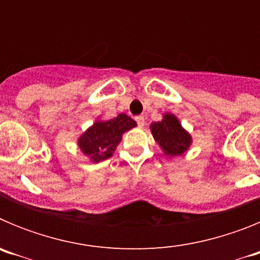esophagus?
<instances>
[{"instance_id": "1", "label": "esophagus", "mask_w": 260, "mask_h": 260, "mask_svg": "<svg viewBox=\"0 0 260 260\" xmlns=\"http://www.w3.org/2000/svg\"><path fill=\"white\" fill-rule=\"evenodd\" d=\"M135 121H137V123L139 126H143L144 125V117L143 116H138L135 117Z\"/></svg>"}]
</instances>
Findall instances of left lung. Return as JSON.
<instances>
[{
    "mask_svg": "<svg viewBox=\"0 0 260 260\" xmlns=\"http://www.w3.org/2000/svg\"><path fill=\"white\" fill-rule=\"evenodd\" d=\"M151 132L165 155H182L191 143L190 135L181 127L178 119L173 114H165L162 121L152 123Z\"/></svg>",
    "mask_w": 260,
    "mask_h": 260,
    "instance_id": "obj_1",
    "label": "left lung"
}]
</instances>
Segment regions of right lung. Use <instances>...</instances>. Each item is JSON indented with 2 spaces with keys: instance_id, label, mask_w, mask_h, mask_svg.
Returning <instances> with one entry per match:
<instances>
[{
  "instance_id": "1",
  "label": "right lung",
  "mask_w": 260,
  "mask_h": 260,
  "mask_svg": "<svg viewBox=\"0 0 260 260\" xmlns=\"http://www.w3.org/2000/svg\"><path fill=\"white\" fill-rule=\"evenodd\" d=\"M134 126V119L123 113L109 121H99L79 138L80 150L95 162L105 160L114 152L123 133Z\"/></svg>"
}]
</instances>
